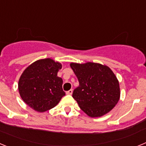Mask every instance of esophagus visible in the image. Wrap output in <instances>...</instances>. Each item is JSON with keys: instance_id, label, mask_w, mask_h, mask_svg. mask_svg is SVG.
Masks as SVG:
<instances>
[{"instance_id": "34e87169", "label": "esophagus", "mask_w": 146, "mask_h": 146, "mask_svg": "<svg viewBox=\"0 0 146 146\" xmlns=\"http://www.w3.org/2000/svg\"><path fill=\"white\" fill-rule=\"evenodd\" d=\"M72 92H73V90H72V89H70V90H69L68 91H66V94L71 95V94H72Z\"/></svg>"}]
</instances>
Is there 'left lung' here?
<instances>
[{"mask_svg":"<svg viewBox=\"0 0 146 146\" xmlns=\"http://www.w3.org/2000/svg\"><path fill=\"white\" fill-rule=\"evenodd\" d=\"M70 66L79 81L72 97L82 111L92 118L110 111L120 98L119 82L113 71L107 66L91 62L72 63Z\"/></svg>","mask_w":146,"mask_h":146,"instance_id":"8db88e82","label":"left lung"}]
</instances>
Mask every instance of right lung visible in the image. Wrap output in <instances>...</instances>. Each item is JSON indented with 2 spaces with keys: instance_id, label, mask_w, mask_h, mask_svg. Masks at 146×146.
I'll return each instance as SVG.
<instances>
[{
  "instance_id": "obj_1",
  "label": "right lung",
  "mask_w": 146,
  "mask_h": 146,
  "mask_svg": "<svg viewBox=\"0 0 146 146\" xmlns=\"http://www.w3.org/2000/svg\"><path fill=\"white\" fill-rule=\"evenodd\" d=\"M61 64L50 58L36 60L25 69L19 80L20 96L28 106L44 112L57 105L66 94L63 80L58 77Z\"/></svg>"
}]
</instances>
